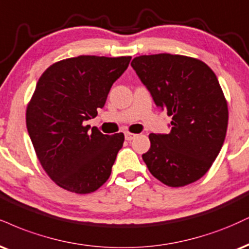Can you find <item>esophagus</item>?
I'll return each mask as SVG.
<instances>
[{
	"mask_svg": "<svg viewBox=\"0 0 249 249\" xmlns=\"http://www.w3.org/2000/svg\"><path fill=\"white\" fill-rule=\"evenodd\" d=\"M136 137H137V134H134V133H131V132L125 133V139L126 140H133Z\"/></svg>",
	"mask_w": 249,
	"mask_h": 249,
	"instance_id": "esophagus-1",
	"label": "esophagus"
}]
</instances>
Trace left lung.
I'll list each match as a JSON object with an SVG mask.
<instances>
[{
	"label": "left lung",
	"instance_id": "left-lung-1",
	"mask_svg": "<svg viewBox=\"0 0 249 249\" xmlns=\"http://www.w3.org/2000/svg\"><path fill=\"white\" fill-rule=\"evenodd\" d=\"M131 66L173 117L168 134H149L142 160L168 187L194 183L211 168L226 136L229 107L217 76L202 60L168 53L137 56Z\"/></svg>",
	"mask_w": 249,
	"mask_h": 249
}]
</instances>
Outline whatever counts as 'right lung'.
Segmentation results:
<instances>
[{
  "label": "right lung",
  "mask_w": 249,
  "mask_h": 249,
  "mask_svg": "<svg viewBox=\"0 0 249 249\" xmlns=\"http://www.w3.org/2000/svg\"><path fill=\"white\" fill-rule=\"evenodd\" d=\"M131 56L80 55L51 65L26 107V127L47 175L62 189L94 193L110 178L124 134L107 136L83 122L97 116Z\"/></svg>",
  "instance_id": "1"
}]
</instances>
